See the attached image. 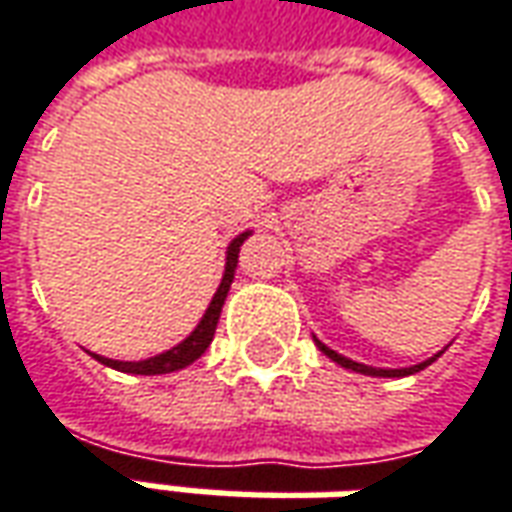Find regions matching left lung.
<instances>
[{
    "mask_svg": "<svg viewBox=\"0 0 512 512\" xmlns=\"http://www.w3.org/2000/svg\"><path fill=\"white\" fill-rule=\"evenodd\" d=\"M314 345L326 354L328 360H334L337 365H343V368H348V371H357V374H368V377H408V374H416V371H422V368H428L436 357H442V351L439 354H433L431 360L419 362V365H411V368H371V365H362V362H354L348 360V357H343V354H337V351H331L326 343H320L317 337H314Z\"/></svg>",
    "mask_w": 512,
    "mask_h": 512,
    "instance_id": "8db88e82",
    "label": "left lung"
}]
</instances>
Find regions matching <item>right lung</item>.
Returning a JSON list of instances; mask_svg holds the SVG:
<instances>
[{
    "label": "right lung",
    "mask_w": 512,
    "mask_h": 512,
    "mask_svg": "<svg viewBox=\"0 0 512 512\" xmlns=\"http://www.w3.org/2000/svg\"><path fill=\"white\" fill-rule=\"evenodd\" d=\"M252 232H243L238 238L229 243V249H226V269H223V280L218 291H215V297H212V303H209V309L201 317V323L195 326V331L186 337L184 343H178L175 348H169L164 354H155L150 360H138V362H121V360H110V357H98L93 354L98 362H104V365H110L115 371H124V374H144V377H155V374H169V371H181L186 365H192V362L201 357L203 351L209 348L212 343V337H215V328H218V320H221V309H223V300H226V294H229V286H232V280H235V269H238V255H240V246H243V240L249 238Z\"/></svg>",
    "instance_id": "right-lung-1"
}]
</instances>
